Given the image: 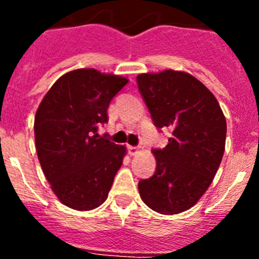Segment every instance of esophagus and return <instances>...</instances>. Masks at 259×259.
I'll return each mask as SVG.
<instances>
[{
    "instance_id": "obj_1",
    "label": "esophagus",
    "mask_w": 259,
    "mask_h": 259,
    "mask_svg": "<svg viewBox=\"0 0 259 259\" xmlns=\"http://www.w3.org/2000/svg\"><path fill=\"white\" fill-rule=\"evenodd\" d=\"M139 153V148L137 146H128V154L130 155H136Z\"/></svg>"
}]
</instances>
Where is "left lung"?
<instances>
[{
	"label": "left lung",
	"instance_id": "1",
	"mask_svg": "<svg viewBox=\"0 0 259 259\" xmlns=\"http://www.w3.org/2000/svg\"><path fill=\"white\" fill-rule=\"evenodd\" d=\"M136 80L155 127L172 131L163 149L152 150L157 168L139 182L140 197L154 211L179 214L196 205L218 171L226 118L214 95L188 72L166 70Z\"/></svg>",
	"mask_w": 259,
	"mask_h": 259
}]
</instances>
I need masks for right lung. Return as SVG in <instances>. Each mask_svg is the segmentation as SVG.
Instances as JSON below:
<instances>
[{"label": "right lung", "mask_w": 259, "mask_h": 259, "mask_svg": "<svg viewBox=\"0 0 259 259\" xmlns=\"http://www.w3.org/2000/svg\"><path fill=\"white\" fill-rule=\"evenodd\" d=\"M128 79L95 68L70 71L53 84L35 116L36 152L63 205L87 211L106 201L125 146L97 134Z\"/></svg>", "instance_id": "add662e5"}]
</instances>
